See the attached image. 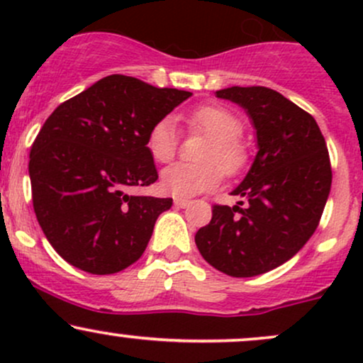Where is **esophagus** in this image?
<instances>
[{
  "label": "esophagus",
  "instance_id": "obj_1",
  "mask_svg": "<svg viewBox=\"0 0 363 363\" xmlns=\"http://www.w3.org/2000/svg\"><path fill=\"white\" fill-rule=\"evenodd\" d=\"M189 199H184V198H176L174 199V205H176L177 208H186V206H189Z\"/></svg>",
  "mask_w": 363,
  "mask_h": 363
}]
</instances>
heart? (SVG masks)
<instances>
[{"mask_svg":"<svg viewBox=\"0 0 363 363\" xmlns=\"http://www.w3.org/2000/svg\"><path fill=\"white\" fill-rule=\"evenodd\" d=\"M191 133H203L210 141L201 152V164L169 165L162 172L160 184L174 196H194L213 189L223 179L239 174L249 160V152L242 143L244 124L237 114L222 106H201L187 116ZM147 148L158 164H167L179 150V135L172 118L158 119L147 135Z\"/></svg>","mask_w":363,"mask_h":363,"instance_id":"b5f03b06","label":"heart"}]
</instances>
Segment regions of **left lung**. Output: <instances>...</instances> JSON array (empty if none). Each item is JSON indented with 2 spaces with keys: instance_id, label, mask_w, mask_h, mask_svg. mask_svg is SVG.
I'll list each match as a JSON object with an SVG mask.
<instances>
[{
  "instance_id": "1",
  "label": "left lung",
  "mask_w": 363,
  "mask_h": 363,
  "mask_svg": "<svg viewBox=\"0 0 363 363\" xmlns=\"http://www.w3.org/2000/svg\"><path fill=\"white\" fill-rule=\"evenodd\" d=\"M216 97L247 111L259 152L232 193L245 203L213 205L211 222L194 240L218 272L256 277L289 261L315 232L331 189V162L315 119L278 91L230 86Z\"/></svg>"
}]
</instances>
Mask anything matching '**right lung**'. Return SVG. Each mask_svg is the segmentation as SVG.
Returning <instances> with one entry per match:
<instances>
[{"label":"right lung","mask_w":363,"mask_h":363,"mask_svg":"<svg viewBox=\"0 0 363 363\" xmlns=\"http://www.w3.org/2000/svg\"><path fill=\"white\" fill-rule=\"evenodd\" d=\"M189 95L111 74L45 119L28 174L37 222L62 259L91 274L123 272L140 259L172 198L126 189L157 181L147 135Z\"/></svg>","instance_id":"right-lung-1"}]
</instances>
